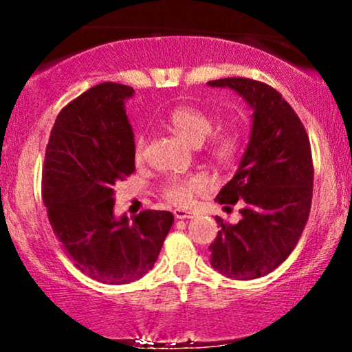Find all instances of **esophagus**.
Here are the masks:
<instances>
[{
    "instance_id": "34e87169",
    "label": "esophagus",
    "mask_w": 352,
    "mask_h": 352,
    "mask_svg": "<svg viewBox=\"0 0 352 352\" xmlns=\"http://www.w3.org/2000/svg\"><path fill=\"white\" fill-rule=\"evenodd\" d=\"M173 215H175V218H179V220H182V218H193V215H195V213H193L192 210L175 208V210H173Z\"/></svg>"
}]
</instances>
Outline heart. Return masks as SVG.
<instances>
[{"instance_id":"heart-1","label":"heart","mask_w":352,"mask_h":352,"mask_svg":"<svg viewBox=\"0 0 352 352\" xmlns=\"http://www.w3.org/2000/svg\"><path fill=\"white\" fill-rule=\"evenodd\" d=\"M167 125L192 145L204 144L212 135L205 151H207L210 159L215 160L217 164L230 165L236 162V159L243 152L245 137L241 131L235 127H227L213 132L217 127V117L204 111V109L192 106L175 107L167 117ZM144 155L145 140L144 137H139L134 145V157L137 162H142ZM204 187L205 180L199 175L173 177L164 184L162 195L170 204L185 207L192 201L193 195L199 193Z\"/></svg>"}]
</instances>
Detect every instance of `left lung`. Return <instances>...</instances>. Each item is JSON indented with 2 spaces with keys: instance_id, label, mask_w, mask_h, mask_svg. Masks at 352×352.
I'll return each instance as SVG.
<instances>
[{
  "instance_id": "1",
  "label": "left lung",
  "mask_w": 352,
  "mask_h": 352,
  "mask_svg": "<svg viewBox=\"0 0 352 352\" xmlns=\"http://www.w3.org/2000/svg\"><path fill=\"white\" fill-rule=\"evenodd\" d=\"M230 87L253 107L250 144L218 204H243L241 220L217 217L220 232L210 245L212 266L228 278L254 280L278 268L292 254L308 221L314 167L306 129L276 89L261 80H208Z\"/></svg>"
}]
</instances>
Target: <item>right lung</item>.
I'll return each instance as SVG.
<instances>
[{
  "mask_svg": "<svg viewBox=\"0 0 352 352\" xmlns=\"http://www.w3.org/2000/svg\"><path fill=\"white\" fill-rule=\"evenodd\" d=\"M134 89L91 87L63 107L51 131L41 193L52 232L76 268L106 285H125L152 270L173 215L142 210L114 218V185L135 170L134 134L124 100Z\"/></svg>",
  "mask_w": 352,
  "mask_h": 352,
  "instance_id": "1",
  "label": "right lung"
}]
</instances>
